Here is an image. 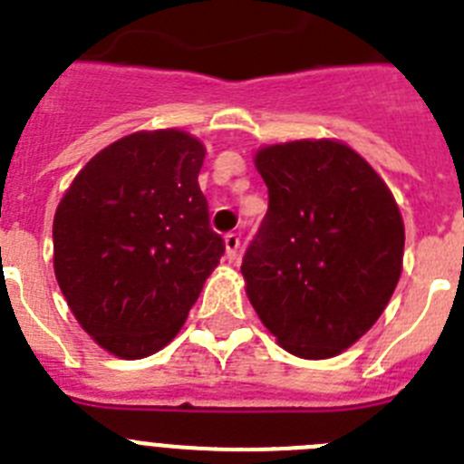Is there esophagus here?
I'll return each mask as SVG.
<instances>
[{
  "instance_id": "obj_1",
  "label": "esophagus",
  "mask_w": 464,
  "mask_h": 464,
  "mask_svg": "<svg viewBox=\"0 0 464 464\" xmlns=\"http://www.w3.org/2000/svg\"><path fill=\"white\" fill-rule=\"evenodd\" d=\"M237 253H239V235L229 232V235L225 237V257L232 262V260H237Z\"/></svg>"
}]
</instances>
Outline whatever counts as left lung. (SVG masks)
Instances as JSON below:
<instances>
[{"instance_id":"1","label":"left lung","mask_w":464,"mask_h":464,"mask_svg":"<svg viewBox=\"0 0 464 464\" xmlns=\"http://www.w3.org/2000/svg\"><path fill=\"white\" fill-rule=\"evenodd\" d=\"M269 211L244 255L246 295L283 350L331 359L384 313L405 225L371 163L331 138L257 149Z\"/></svg>"}]
</instances>
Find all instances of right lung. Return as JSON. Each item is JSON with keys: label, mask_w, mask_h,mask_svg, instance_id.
I'll return each mask as SVG.
<instances>
[{"label": "right lung", "mask_w": 464, "mask_h": 464, "mask_svg": "<svg viewBox=\"0 0 464 464\" xmlns=\"http://www.w3.org/2000/svg\"><path fill=\"white\" fill-rule=\"evenodd\" d=\"M204 154L186 130H138L101 149L59 202L57 283L80 326L119 359L163 350L225 253L198 184Z\"/></svg>", "instance_id": "1"}]
</instances>
